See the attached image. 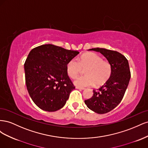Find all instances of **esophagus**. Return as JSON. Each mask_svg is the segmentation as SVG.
<instances>
[{
	"label": "esophagus",
	"instance_id": "34e87169",
	"mask_svg": "<svg viewBox=\"0 0 148 148\" xmlns=\"http://www.w3.org/2000/svg\"><path fill=\"white\" fill-rule=\"evenodd\" d=\"M76 89H79V90H84V88H80V87H78V86H76Z\"/></svg>",
	"mask_w": 148,
	"mask_h": 148
}]
</instances>
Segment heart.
Wrapping results in <instances>:
<instances>
[{
    "mask_svg": "<svg viewBox=\"0 0 148 148\" xmlns=\"http://www.w3.org/2000/svg\"><path fill=\"white\" fill-rule=\"evenodd\" d=\"M82 68L86 69L84 70L86 75L79 77L74 81L76 86L81 88L95 84L99 86L109 78L112 73L110 64L95 53L84 54L78 58V61L76 59H71L66 66L67 74L72 78L77 77Z\"/></svg>",
    "mask_w": 148,
    "mask_h": 148,
    "instance_id": "heart-1",
    "label": "heart"
}]
</instances>
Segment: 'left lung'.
Segmentation results:
<instances>
[{
    "instance_id": "left-lung-1",
    "label": "left lung",
    "mask_w": 148,
    "mask_h": 148,
    "mask_svg": "<svg viewBox=\"0 0 148 148\" xmlns=\"http://www.w3.org/2000/svg\"><path fill=\"white\" fill-rule=\"evenodd\" d=\"M88 51L100 52L112 66V73L108 80L97 90H93L91 98L85 100L88 108L99 114L113 110L122 100L130 79L128 62L120 53L104 48H92Z\"/></svg>"
}]
</instances>
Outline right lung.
<instances>
[{"label":"right lung","instance_id":"add662e5","mask_svg":"<svg viewBox=\"0 0 148 148\" xmlns=\"http://www.w3.org/2000/svg\"><path fill=\"white\" fill-rule=\"evenodd\" d=\"M79 53L53 44H43L30 51L24 65L26 88L40 109H62L75 86L66 72L69 61Z\"/></svg>","mask_w":148,"mask_h":148}]
</instances>
